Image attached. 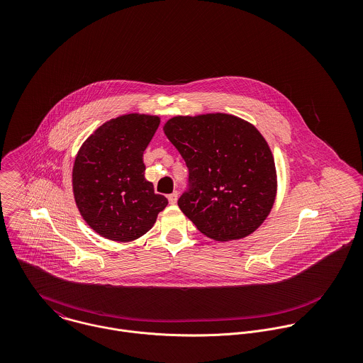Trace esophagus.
<instances>
[{"label": "esophagus", "mask_w": 363, "mask_h": 363, "mask_svg": "<svg viewBox=\"0 0 363 363\" xmlns=\"http://www.w3.org/2000/svg\"><path fill=\"white\" fill-rule=\"evenodd\" d=\"M177 199H179V193L177 191H173L172 194L167 196V200L170 204H176L177 203Z\"/></svg>", "instance_id": "1"}]
</instances>
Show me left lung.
Segmentation results:
<instances>
[{
    "label": "left lung",
    "instance_id": "1",
    "mask_svg": "<svg viewBox=\"0 0 363 363\" xmlns=\"http://www.w3.org/2000/svg\"><path fill=\"white\" fill-rule=\"evenodd\" d=\"M163 131L189 167L177 204L197 229L219 242L253 233L277 194L271 150L250 123L223 113L170 118Z\"/></svg>",
    "mask_w": 363,
    "mask_h": 363
}]
</instances>
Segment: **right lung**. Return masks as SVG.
<instances>
[{"instance_id":"1","label":"right lung","mask_w":363,"mask_h":363,"mask_svg":"<svg viewBox=\"0 0 363 363\" xmlns=\"http://www.w3.org/2000/svg\"><path fill=\"white\" fill-rule=\"evenodd\" d=\"M159 117L124 114L101 125L78 151L72 169L77 207L86 223L114 242L145 235L167 206L144 176V151Z\"/></svg>"}]
</instances>
